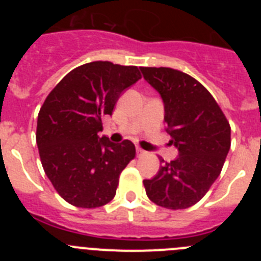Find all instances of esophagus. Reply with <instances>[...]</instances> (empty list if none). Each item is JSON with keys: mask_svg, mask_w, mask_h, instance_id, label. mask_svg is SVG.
Listing matches in <instances>:
<instances>
[{"mask_svg": "<svg viewBox=\"0 0 261 261\" xmlns=\"http://www.w3.org/2000/svg\"><path fill=\"white\" fill-rule=\"evenodd\" d=\"M136 151H137V156H142V155H145V154H146V151L142 150L141 147H137V149H136Z\"/></svg>", "mask_w": 261, "mask_h": 261, "instance_id": "obj_1", "label": "esophagus"}]
</instances>
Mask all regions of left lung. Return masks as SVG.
Masks as SVG:
<instances>
[{"label": "left lung", "instance_id": "8db88e82", "mask_svg": "<svg viewBox=\"0 0 261 261\" xmlns=\"http://www.w3.org/2000/svg\"><path fill=\"white\" fill-rule=\"evenodd\" d=\"M161 94L166 130L179 155L144 180L147 197L167 209L190 208L205 196L223 167L231 129L216 99L199 81L171 68H141Z\"/></svg>", "mask_w": 261, "mask_h": 261}]
</instances>
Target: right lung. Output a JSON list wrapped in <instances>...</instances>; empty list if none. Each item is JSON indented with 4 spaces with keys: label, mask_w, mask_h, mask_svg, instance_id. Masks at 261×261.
Segmentation results:
<instances>
[{
    "label": "right lung",
    "mask_w": 261,
    "mask_h": 261,
    "mask_svg": "<svg viewBox=\"0 0 261 261\" xmlns=\"http://www.w3.org/2000/svg\"><path fill=\"white\" fill-rule=\"evenodd\" d=\"M141 78L137 66L94 61L69 71L48 94L38 115L36 144L45 175L77 208L108 204L119 176L136 155L129 140L99 137L124 90Z\"/></svg>",
    "instance_id": "add662e5"
}]
</instances>
